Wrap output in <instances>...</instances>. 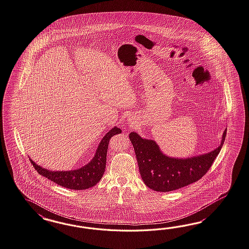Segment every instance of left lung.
Listing matches in <instances>:
<instances>
[{
    "instance_id": "obj_1",
    "label": "left lung",
    "mask_w": 249,
    "mask_h": 249,
    "mask_svg": "<svg viewBox=\"0 0 249 249\" xmlns=\"http://www.w3.org/2000/svg\"><path fill=\"white\" fill-rule=\"evenodd\" d=\"M227 129L220 146L208 154L194 158H168L160 151L154 140L142 139L135 132L129 140L139 164L140 176L147 187L157 192H171L197 182L206 175L223 146Z\"/></svg>"
}]
</instances>
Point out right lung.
I'll list each match as a JSON object with an SVG mask.
<instances>
[{
  "label": "right lung",
  "mask_w": 249,
  "mask_h": 249,
  "mask_svg": "<svg viewBox=\"0 0 249 249\" xmlns=\"http://www.w3.org/2000/svg\"><path fill=\"white\" fill-rule=\"evenodd\" d=\"M122 133L121 128L113 127L103 137L100 145L98 146L94 158L91 159L89 164L83 166L80 169L73 171H62L53 172L40 167L31 160L36 172L41 176L55 182L56 184L71 190H85L94 186L102 179L105 166L106 157L109 146V141L113 136Z\"/></svg>",
  "instance_id": "add662e5"
}]
</instances>
